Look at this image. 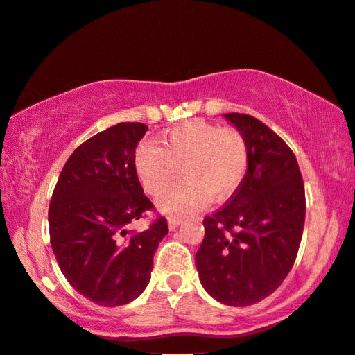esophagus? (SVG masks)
Masks as SVG:
<instances>
[{"label":"esophagus","mask_w":355,"mask_h":355,"mask_svg":"<svg viewBox=\"0 0 355 355\" xmlns=\"http://www.w3.org/2000/svg\"><path fill=\"white\" fill-rule=\"evenodd\" d=\"M182 223V220L181 218H176V217H173V218H168V228H170V231H174L178 228L179 225Z\"/></svg>","instance_id":"esophagus-1"}]
</instances>
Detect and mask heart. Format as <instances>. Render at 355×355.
<instances>
[{
	"label": "heart",
	"mask_w": 355,
	"mask_h": 355,
	"mask_svg": "<svg viewBox=\"0 0 355 355\" xmlns=\"http://www.w3.org/2000/svg\"><path fill=\"white\" fill-rule=\"evenodd\" d=\"M181 166L184 181L157 200L160 212L176 218L201 211L212 196L225 201L241 189L248 170L245 137L231 127L190 119L168 129L160 146L143 143L133 155L139 184L154 196L170 187Z\"/></svg>",
	"instance_id": "obj_1"
}]
</instances>
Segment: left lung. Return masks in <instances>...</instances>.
Wrapping results in <instances>:
<instances>
[{
    "label": "left lung",
    "instance_id": "left-lung-1",
    "mask_svg": "<svg viewBox=\"0 0 355 355\" xmlns=\"http://www.w3.org/2000/svg\"><path fill=\"white\" fill-rule=\"evenodd\" d=\"M248 144V170L228 205L202 220L195 254L207 294L248 306L280 286L297 257L305 223V189L288 144L257 118L226 113Z\"/></svg>",
    "mask_w": 355,
    "mask_h": 355
}]
</instances>
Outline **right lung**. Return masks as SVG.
Returning <instances> with one entry per match:
<instances>
[{
	"mask_svg": "<svg viewBox=\"0 0 355 355\" xmlns=\"http://www.w3.org/2000/svg\"><path fill=\"white\" fill-rule=\"evenodd\" d=\"M146 130V124L121 123L80 144L50 201L58 266L75 291L102 306L125 305L144 291L155 250L168 234L164 217L141 232L129 231L153 209L133 168Z\"/></svg>",
	"mask_w": 355,
	"mask_h": 355,
	"instance_id": "1",
	"label": "right lung"
}]
</instances>
